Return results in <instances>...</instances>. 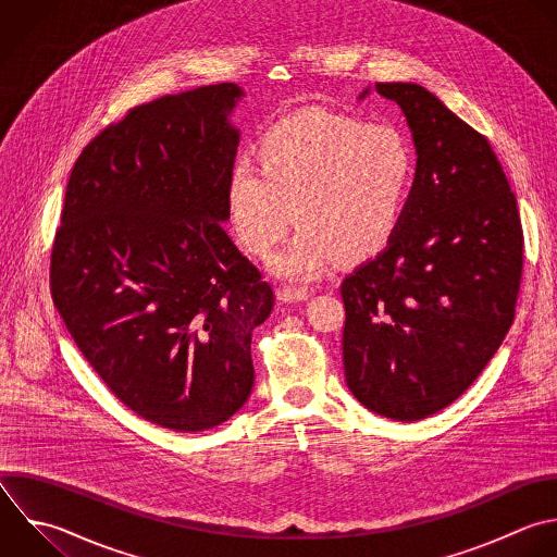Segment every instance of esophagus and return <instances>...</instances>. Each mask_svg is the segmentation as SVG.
<instances>
[{"label": "esophagus", "mask_w": 557, "mask_h": 557, "mask_svg": "<svg viewBox=\"0 0 557 557\" xmlns=\"http://www.w3.org/2000/svg\"><path fill=\"white\" fill-rule=\"evenodd\" d=\"M309 296H311V292L307 287L285 285L278 289V300H283V302H300V300H307Z\"/></svg>", "instance_id": "esophagus-1"}]
</instances>
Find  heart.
Instances as JSON below:
<instances>
[{"instance_id":"heart-1","label":"heart","mask_w":557,"mask_h":557,"mask_svg":"<svg viewBox=\"0 0 557 557\" xmlns=\"http://www.w3.org/2000/svg\"><path fill=\"white\" fill-rule=\"evenodd\" d=\"M416 183V154L387 124L333 113H298L274 122L257 141V161L237 157L226 181L235 239L268 257L296 222L274 259L281 276L307 281L339 255L359 263L383 252L405 220Z\"/></svg>"}]
</instances>
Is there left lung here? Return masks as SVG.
I'll list each match as a JSON object with an SVG mask.
<instances>
[{
  "label": "left lung",
  "mask_w": 557,
  "mask_h": 557,
  "mask_svg": "<svg viewBox=\"0 0 557 557\" xmlns=\"http://www.w3.org/2000/svg\"><path fill=\"white\" fill-rule=\"evenodd\" d=\"M374 89L405 113L418 163L400 231L339 285L344 374L363 407L413 422L459 398L507 335L522 226L481 133L420 85Z\"/></svg>",
  "instance_id": "obj_1"
}]
</instances>
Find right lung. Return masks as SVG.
I'll return each mask as SVG.
<instances>
[{"label": "right lung", "instance_id": "add662e5", "mask_svg": "<svg viewBox=\"0 0 557 557\" xmlns=\"http://www.w3.org/2000/svg\"><path fill=\"white\" fill-rule=\"evenodd\" d=\"M233 83L131 109L81 152L50 263L76 346L137 416L183 433L250 396L272 285L220 222L239 144Z\"/></svg>", "mask_w": 557, "mask_h": 557}]
</instances>
